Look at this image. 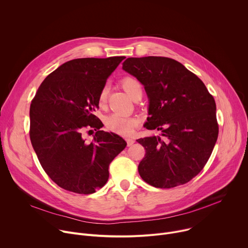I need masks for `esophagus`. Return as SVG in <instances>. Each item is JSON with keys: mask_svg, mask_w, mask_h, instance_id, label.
I'll use <instances>...</instances> for the list:
<instances>
[{"mask_svg": "<svg viewBox=\"0 0 248 248\" xmlns=\"http://www.w3.org/2000/svg\"><path fill=\"white\" fill-rule=\"evenodd\" d=\"M125 140H126L127 146H131V145H132V144L135 142V140H134L133 138H131V137H128V138H126Z\"/></svg>", "mask_w": 248, "mask_h": 248, "instance_id": "1", "label": "esophagus"}]
</instances>
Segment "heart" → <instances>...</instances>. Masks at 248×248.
<instances>
[{
    "mask_svg": "<svg viewBox=\"0 0 248 248\" xmlns=\"http://www.w3.org/2000/svg\"><path fill=\"white\" fill-rule=\"evenodd\" d=\"M123 88L125 90V92L132 98L134 94L141 90L140 83L133 78L127 77L124 78L122 80ZM107 94H108V88L107 86H103L99 92L98 95V103L100 106H103L107 100ZM105 126L108 130L123 135L127 136L130 135L136 126L139 124V120L132 116L123 115L119 113H112L108 115L104 119Z\"/></svg>",
    "mask_w": 248,
    "mask_h": 248,
    "instance_id": "obj_1",
    "label": "heart"
}]
</instances>
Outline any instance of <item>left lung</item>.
<instances>
[{"label":"left lung","instance_id":"left-lung-1","mask_svg":"<svg viewBox=\"0 0 248 248\" xmlns=\"http://www.w3.org/2000/svg\"><path fill=\"white\" fill-rule=\"evenodd\" d=\"M123 68L144 85L146 128L162 132L137 139L146 150L138 165L140 176L158 188L188 183L206 165L218 138L213 96L197 76L170 58H127Z\"/></svg>","mask_w":248,"mask_h":248}]
</instances>
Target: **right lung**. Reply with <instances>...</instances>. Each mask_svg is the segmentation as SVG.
I'll list each match as a JSON object with an SVG mask.
<instances>
[{
    "label": "right lung",
    "mask_w": 248,
    "mask_h": 248,
    "mask_svg": "<svg viewBox=\"0 0 248 248\" xmlns=\"http://www.w3.org/2000/svg\"><path fill=\"white\" fill-rule=\"evenodd\" d=\"M124 59L68 61L44 79L31 101V144L49 178L65 190L91 194L103 187L111 162L126 146L118 134L100 130L103 124L93 115L101 88ZM86 127L96 130L91 144L82 138Z\"/></svg>",
    "instance_id": "add662e5"
}]
</instances>
